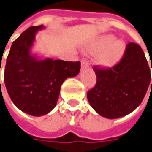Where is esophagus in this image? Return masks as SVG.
Instances as JSON below:
<instances>
[{"label":"esophagus","instance_id":"esophagus-1","mask_svg":"<svg viewBox=\"0 0 152 152\" xmlns=\"http://www.w3.org/2000/svg\"><path fill=\"white\" fill-rule=\"evenodd\" d=\"M88 66H89V64L86 62V61H81V69H82V70H84L86 68L88 67Z\"/></svg>","mask_w":152,"mask_h":152}]
</instances>
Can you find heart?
Returning a JSON list of instances; mask_svg holds the SVG:
<instances>
[{
	"mask_svg": "<svg viewBox=\"0 0 152 152\" xmlns=\"http://www.w3.org/2000/svg\"><path fill=\"white\" fill-rule=\"evenodd\" d=\"M86 50L91 53L100 52L96 62L102 68H111L119 62L125 51V43L121 40H115L113 35L100 37L86 46Z\"/></svg>",
	"mask_w": 152,
	"mask_h": 152,
	"instance_id": "1",
	"label": "heart"
}]
</instances>
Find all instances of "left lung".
I'll return each instance as SVG.
<instances>
[{
    "label": "left lung",
    "instance_id": "1",
    "mask_svg": "<svg viewBox=\"0 0 152 152\" xmlns=\"http://www.w3.org/2000/svg\"><path fill=\"white\" fill-rule=\"evenodd\" d=\"M94 71L96 84L87 92V99L97 114L108 119L120 118L136 110L151 83L145 54L133 42L128 44L122 59L112 69L95 66Z\"/></svg>",
    "mask_w": 152,
    "mask_h": 152
}]
</instances>
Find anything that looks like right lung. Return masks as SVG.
Instances as JSON below:
<instances>
[{"instance_id":"obj_1","label":"right lung","mask_w":152,"mask_h":152,"mask_svg":"<svg viewBox=\"0 0 152 152\" xmlns=\"http://www.w3.org/2000/svg\"><path fill=\"white\" fill-rule=\"evenodd\" d=\"M43 29V25L31 26L13 41L4 75L12 102L20 111L34 116L48 114L56 106L63 82L77 76L80 70L79 61L43 58L33 54L37 33Z\"/></svg>"}]
</instances>
